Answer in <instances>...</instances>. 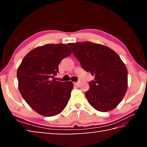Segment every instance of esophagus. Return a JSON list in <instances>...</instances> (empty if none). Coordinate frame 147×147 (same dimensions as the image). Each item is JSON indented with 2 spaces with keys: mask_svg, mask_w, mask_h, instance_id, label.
I'll return each instance as SVG.
<instances>
[{
  "mask_svg": "<svg viewBox=\"0 0 147 147\" xmlns=\"http://www.w3.org/2000/svg\"><path fill=\"white\" fill-rule=\"evenodd\" d=\"M80 83V82L79 81V82H74V85H76V86H78V85H79Z\"/></svg>",
  "mask_w": 147,
  "mask_h": 147,
  "instance_id": "1",
  "label": "esophagus"
}]
</instances>
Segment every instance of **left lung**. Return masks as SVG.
I'll return each mask as SVG.
<instances>
[{
	"mask_svg": "<svg viewBox=\"0 0 147 147\" xmlns=\"http://www.w3.org/2000/svg\"><path fill=\"white\" fill-rule=\"evenodd\" d=\"M68 45L84 69L95 76L85 93L89 104L98 111L113 110L127 89V70L119 56L108 47L91 42Z\"/></svg>",
	"mask_w": 147,
	"mask_h": 147,
	"instance_id": "obj_1",
	"label": "left lung"
}]
</instances>
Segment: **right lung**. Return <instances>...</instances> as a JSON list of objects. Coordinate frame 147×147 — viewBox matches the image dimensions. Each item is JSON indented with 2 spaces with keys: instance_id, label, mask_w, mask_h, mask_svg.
<instances>
[{
  "instance_id": "obj_1",
  "label": "right lung",
  "mask_w": 147,
  "mask_h": 147,
  "mask_svg": "<svg viewBox=\"0 0 147 147\" xmlns=\"http://www.w3.org/2000/svg\"><path fill=\"white\" fill-rule=\"evenodd\" d=\"M71 53L66 44H47L29 52L18 67V89L27 104L39 114L54 116L66 107L73 83L52 79L59 73V63Z\"/></svg>"
}]
</instances>
